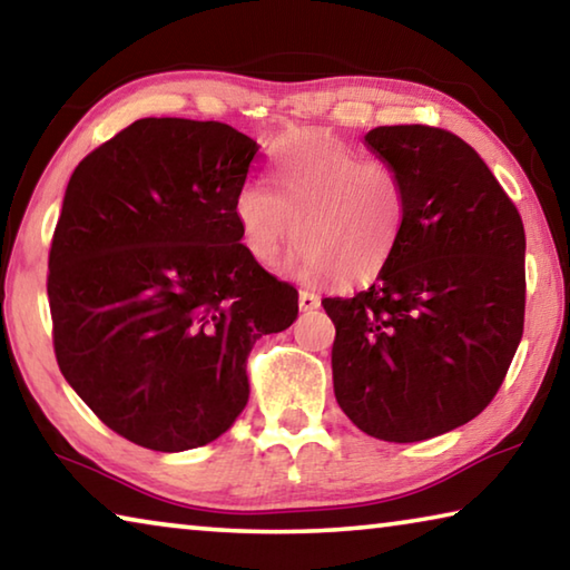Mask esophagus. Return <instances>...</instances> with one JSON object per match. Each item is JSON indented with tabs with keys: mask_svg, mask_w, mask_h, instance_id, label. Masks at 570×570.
<instances>
[{
	"mask_svg": "<svg viewBox=\"0 0 570 570\" xmlns=\"http://www.w3.org/2000/svg\"><path fill=\"white\" fill-rule=\"evenodd\" d=\"M320 304H322V298L316 294L298 292V308H302V312H312V308H320Z\"/></svg>",
	"mask_w": 570,
	"mask_h": 570,
	"instance_id": "1",
	"label": "esophagus"
}]
</instances>
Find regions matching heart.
I'll return each instance as SVG.
<instances>
[{"label": "heart", "instance_id": "heart-1", "mask_svg": "<svg viewBox=\"0 0 570 570\" xmlns=\"http://www.w3.org/2000/svg\"><path fill=\"white\" fill-rule=\"evenodd\" d=\"M272 186L246 183L234 200L240 240L262 266H274L296 236L288 262L296 276L356 284L380 274L400 244L407 216L400 173L336 135L286 140Z\"/></svg>", "mask_w": 570, "mask_h": 570}]
</instances>
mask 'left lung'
<instances>
[{
    "label": "left lung",
    "mask_w": 570,
    "mask_h": 570,
    "mask_svg": "<svg viewBox=\"0 0 570 570\" xmlns=\"http://www.w3.org/2000/svg\"><path fill=\"white\" fill-rule=\"evenodd\" d=\"M366 148L400 173L404 228L374 284L324 298L334 394L356 428L420 442L488 407L523 336L525 230L465 140L430 125H382Z\"/></svg>",
    "instance_id": "1"
}]
</instances>
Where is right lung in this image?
<instances>
[{"label":"right lung","instance_id":"add662e5","mask_svg":"<svg viewBox=\"0 0 570 570\" xmlns=\"http://www.w3.org/2000/svg\"><path fill=\"white\" fill-rule=\"evenodd\" d=\"M256 140L226 122L142 118L80 160L50 248L60 372L120 438L208 445L248 402L246 360L298 292L248 256L234 216Z\"/></svg>","mask_w":570,"mask_h":570}]
</instances>
